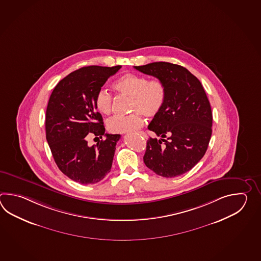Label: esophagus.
<instances>
[{
  "instance_id": "esophagus-1",
  "label": "esophagus",
  "mask_w": 261,
  "mask_h": 261,
  "mask_svg": "<svg viewBox=\"0 0 261 261\" xmlns=\"http://www.w3.org/2000/svg\"><path fill=\"white\" fill-rule=\"evenodd\" d=\"M140 135H141V136H142V137H144V139H146L147 138V135H146V134H145V133H143V132H140Z\"/></svg>"
}]
</instances>
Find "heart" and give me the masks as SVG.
<instances>
[{"label":"heart","mask_w":261,"mask_h":261,"mask_svg":"<svg viewBox=\"0 0 261 261\" xmlns=\"http://www.w3.org/2000/svg\"><path fill=\"white\" fill-rule=\"evenodd\" d=\"M119 93L132 97L130 110L135 112L128 116H115L108 119L107 128L113 133L136 132L144 126L143 115L154 117L161 113L165 100L166 89L158 78L147 79L144 75L125 73L113 85ZM112 96L106 90H100L95 97V106L103 115L112 111Z\"/></svg>","instance_id":"heart-1"}]
</instances>
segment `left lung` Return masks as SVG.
<instances>
[{
    "label": "left lung",
    "mask_w": 261,
    "mask_h": 261,
    "mask_svg": "<svg viewBox=\"0 0 261 261\" xmlns=\"http://www.w3.org/2000/svg\"><path fill=\"white\" fill-rule=\"evenodd\" d=\"M134 68L160 79L166 89L164 106L148 125L161 139H148L144 164L163 177L179 176L202 159L211 139L213 115L205 91L177 64L160 61Z\"/></svg>",
    "instance_id": "obj_1"
}]
</instances>
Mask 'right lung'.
I'll list each match as a JSON object with an SVG mask.
<instances>
[{
    "instance_id": "1",
    "label": "right lung",
    "mask_w": 261,
    "mask_h": 261,
    "mask_svg": "<svg viewBox=\"0 0 261 261\" xmlns=\"http://www.w3.org/2000/svg\"><path fill=\"white\" fill-rule=\"evenodd\" d=\"M120 68H80L61 80L50 95L45 114L46 141L57 166L77 183H97L111 171L120 135L106 133L95 97ZM89 133L100 138L105 136V140L89 147Z\"/></svg>"
}]
</instances>
